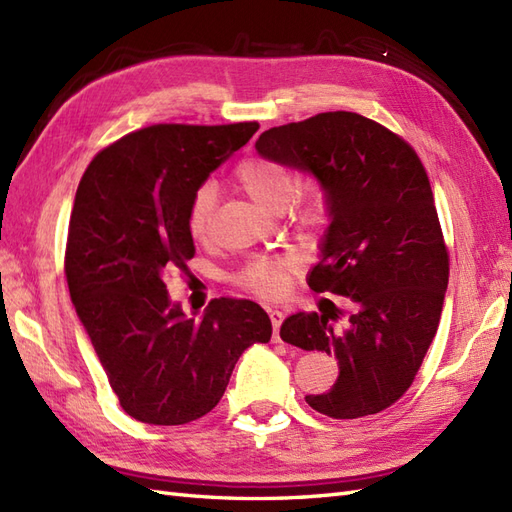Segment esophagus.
<instances>
[{"label":"esophagus","instance_id":"esophagus-1","mask_svg":"<svg viewBox=\"0 0 512 512\" xmlns=\"http://www.w3.org/2000/svg\"><path fill=\"white\" fill-rule=\"evenodd\" d=\"M269 317H271V326H273V341L282 343V339H280V326H282V319H284L282 310L269 308Z\"/></svg>","mask_w":512,"mask_h":512}]
</instances>
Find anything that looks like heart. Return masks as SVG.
<instances>
[{
  "label": "heart",
  "mask_w": 512,
  "mask_h": 512,
  "mask_svg": "<svg viewBox=\"0 0 512 512\" xmlns=\"http://www.w3.org/2000/svg\"><path fill=\"white\" fill-rule=\"evenodd\" d=\"M234 180L241 189L254 197L267 210H284L297 189V176L291 167L271 156H249L243 158L234 169ZM217 204V191L210 182L199 184L193 191L189 206H186V228L195 239H206L213 226ZM293 226L302 232H319L332 219L330 195L323 186L315 184L297 197L293 206ZM293 260L289 256L265 254L254 256L236 273L234 282L241 289L258 297L273 299L286 293L291 284Z\"/></svg>",
  "instance_id": "obj_1"
}]
</instances>
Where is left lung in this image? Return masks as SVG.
<instances>
[{
  "instance_id": "left-lung-1",
  "label": "left lung",
  "mask_w": 512,
  "mask_h": 512,
  "mask_svg": "<svg viewBox=\"0 0 512 512\" xmlns=\"http://www.w3.org/2000/svg\"><path fill=\"white\" fill-rule=\"evenodd\" d=\"M260 156L315 173L332 223L310 271L321 313H297L280 336L339 360L328 393L306 395L317 413H382L410 389L441 321L450 254L421 158L400 134L356 112L319 115L258 136Z\"/></svg>"
}]
</instances>
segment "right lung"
<instances>
[{"mask_svg": "<svg viewBox=\"0 0 512 512\" xmlns=\"http://www.w3.org/2000/svg\"><path fill=\"white\" fill-rule=\"evenodd\" d=\"M256 121L158 123L99 149L69 219L65 276L112 391L134 419L182 426L213 410L236 360L271 339L252 299L217 297L202 321L169 302L167 276L195 254L186 206Z\"/></svg>", "mask_w": 512, "mask_h": 512, "instance_id": "right-lung-1", "label": "right lung"}]
</instances>
